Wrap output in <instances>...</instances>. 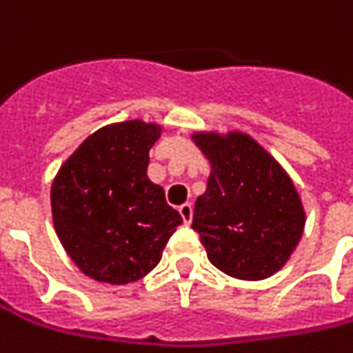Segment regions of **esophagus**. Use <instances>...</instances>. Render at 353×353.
<instances>
[{"label": "esophagus", "mask_w": 353, "mask_h": 353, "mask_svg": "<svg viewBox=\"0 0 353 353\" xmlns=\"http://www.w3.org/2000/svg\"><path fill=\"white\" fill-rule=\"evenodd\" d=\"M179 214H181V218H183L185 223H191V219H193V206H191V202H185L179 206Z\"/></svg>", "instance_id": "1"}]
</instances>
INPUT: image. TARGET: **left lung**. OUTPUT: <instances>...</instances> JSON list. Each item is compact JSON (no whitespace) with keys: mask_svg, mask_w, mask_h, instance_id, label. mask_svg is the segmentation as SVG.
<instances>
[{"mask_svg":"<svg viewBox=\"0 0 353 353\" xmlns=\"http://www.w3.org/2000/svg\"><path fill=\"white\" fill-rule=\"evenodd\" d=\"M193 141L212 164L193 212L208 260L236 279L270 277L304 231V208L290 177L245 134H194Z\"/></svg>","mask_w":353,"mask_h":353,"instance_id":"8db88e82","label":"left lung"}]
</instances>
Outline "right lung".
<instances>
[{
    "label": "right lung",
    "mask_w": 353,
    "mask_h": 353,
    "mask_svg": "<svg viewBox=\"0 0 353 353\" xmlns=\"http://www.w3.org/2000/svg\"><path fill=\"white\" fill-rule=\"evenodd\" d=\"M159 137L160 125L141 120L101 128L57 174V236L91 279L125 285L145 277L183 221L147 177L149 149Z\"/></svg>",
    "instance_id": "right-lung-1"
}]
</instances>
